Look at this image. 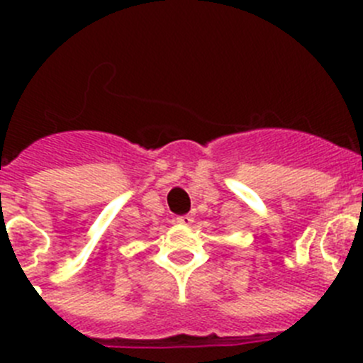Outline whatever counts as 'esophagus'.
I'll return each mask as SVG.
<instances>
[{"mask_svg":"<svg viewBox=\"0 0 363 363\" xmlns=\"http://www.w3.org/2000/svg\"><path fill=\"white\" fill-rule=\"evenodd\" d=\"M175 221L179 223V225H182V226H191L193 225V218L189 214H186V216H179L177 219H175Z\"/></svg>","mask_w":363,"mask_h":363,"instance_id":"esophagus-1","label":"esophagus"}]
</instances>
